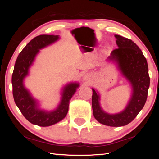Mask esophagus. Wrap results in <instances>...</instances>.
Returning a JSON list of instances; mask_svg holds the SVG:
<instances>
[{
	"label": "esophagus",
	"instance_id": "1",
	"mask_svg": "<svg viewBox=\"0 0 159 159\" xmlns=\"http://www.w3.org/2000/svg\"><path fill=\"white\" fill-rule=\"evenodd\" d=\"M84 79H85V78H84Z\"/></svg>",
	"mask_w": 159,
	"mask_h": 159
}]
</instances>
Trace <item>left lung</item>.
<instances>
[{
  "label": "left lung",
  "instance_id": "left-lung-1",
  "mask_svg": "<svg viewBox=\"0 0 159 159\" xmlns=\"http://www.w3.org/2000/svg\"><path fill=\"white\" fill-rule=\"evenodd\" d=\"M115 37L118 48L112 51L107 60L116 64L118 71L130 84V99L122 111L109 114L100 106L99 93L92 88V107L94 117L99 123L111 127H120L130 123L144 107L150 78L147 60L138 45L120 35H115Z\"/></svg>",
  "mask_w": 159,
  "mask_h": 159
}]
</instances>
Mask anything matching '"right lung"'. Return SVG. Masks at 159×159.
<instances>
[{
    "mask_svg": "<svg viewBox=\"0 0 159 159\" xmlns=\"http://www.w3.org/2000/svg\"><path fill=\"white\" fill-rule=\"evenodd\" d=\"M59 39V35H40L32 39L17 57L12 76V93L16 105L26 119L32 124L41 127L54 125L65 118L69 110L70 99L79 87V83L76 82L64 85L61 89V100L57 108L52 111H46L40 108L39 102L24 84V80L29 75V69L40 50Z\"/></svg>",
    "mask_w": 159,
    "mask_h": 159,
    "instance_id": "add662e5",
    "label": "right lung"
}]
</instances>
